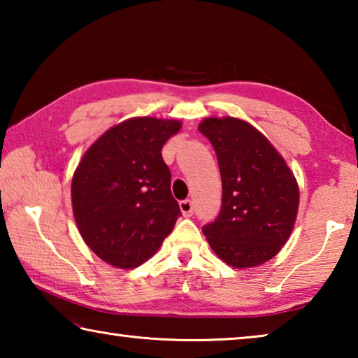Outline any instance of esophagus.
Returning a JSON list of instances; mask_svg holds the SVG:
<instances>
[{"instance_id": "1", "label": "esophagus", "mask_w": 358, "mask_h": 358, "mask_svg": "<svg viewBox=\"0 0 358 358\" xmlns=\"http://www.w3.org/2000/svg\"><path fill=\"white\" fill-rule=\"evenodd\" d=\"M180 210H181V213H183L185 216H191L192 215L194 207H192V202L189 201V199H185V201L180 202Z\"/></svg>"}]
</instances>
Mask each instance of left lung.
<instances>
[{
    "label": "left lung",
    "instance_id": "8db88e82",
    "mask_svg": "<svg viewBox=\"0 0 358 358\" xmlns=\"http://www.w3.org/2000/svg\"><path fill=\"white\" fill-rule=\"evenodd\" d=\"M222 181L216 220L202 227L217 257L235 268L270 260L286 243L299 210V186L286 161L243 120H203Z\"/></svg>",
    "mask_w": 358,
    "mask_h": 358
}]
</instances>
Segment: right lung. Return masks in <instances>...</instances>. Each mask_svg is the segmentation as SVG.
Masks as SVG:
<instances>
[{"instance_id": "right-lung-1", "label": "right lung", "mask_w": 358, "mask_h": 358, "mask_svg": "<svg viewBox=\"0 0 358 358\" xmlns=\"http://www.w3.org/2000/svg\"><path fill=\"white\" fill-rule=\"evenodd\" d=\"M180 128L177 120L131 118L83 155L72 178V208L85 243L104 262L143 264L181 216L161 153Z\"/></svg>"}]
</instances>
